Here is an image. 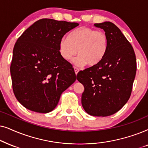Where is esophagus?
<instances>
[{
  "label": "esophagus",
  "instance_id": "obj_1",
  "mask_svg": "<svg viewBox=\"0 0 148 148\" xmlns=\"http://www.w3.org/2000/svg\"><path fill=\"white\" fill-rule=\"evenodd\" d=\"M74 72H75V74H76V75H77L78 72H79V70H78V68H76V67H74Z\"/></svg>",
  "mask_w": 148,
  "mask_h": 148
}]
</instances>
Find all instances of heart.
Returning <instances> with one entry per match:
<instances>
[{
    "label": "heart",
    "mask_w": 148,
    "mask_h": 148,
    "mask_svg": "<svg viewBox=\"0 0 148 148\" xmlns=\"http://www.w3.org/2000/svg\"><path fill=\"white\" fill-rule=\"evenodd\" d=\"M109 46V39L104 32L96 31L88 27L73 30L68 37H63L59 42V53L65 60H72L76 66L88 64L94 66L105 57Z\"/></svg>",
    "instance_id": "heart-1"
}]
</instances>
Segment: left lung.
<instances>
[{"label":"left lung","mask_w":148,"mask_h":148,"mask_svg":"<svg viewBox=\"0 0 148 148\" xmlns=\"http://www.w3.org/2000/svg\"><path fill=\"white\" fill-rule=\"evenodd\" d=\"M109 39L105 57L99 64L78 73L83 84L82 106L95 116H108L119 111L131 96L137 62L133 47L119 27L110 21L95 23Z\"/></svg>","instance_id":"left-lung-1"}]
</instances>
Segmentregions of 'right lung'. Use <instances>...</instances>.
I'll return each mask as SVG.
<instances>
[{"instance_id": "right-lung-1", "label": "right lung", "mask_w": 148, "mask_h": 148, "mask_svg": "<svg viewBox=\"0 0 148 148\" xmlns=\"http://www.w3.org/2000/svg\"><path fill=\"white\" fill-rule=\"evenodd\" d=\"M78 23L42 19L23 32L13 51L11 72L14 95L31 111L55 109L65 90L76 79L72 64L59 53V42Z\"/></svg>"}]
</instances>
